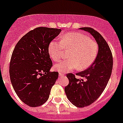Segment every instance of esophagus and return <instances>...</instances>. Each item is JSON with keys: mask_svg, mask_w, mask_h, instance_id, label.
<instances>
[{"mask_svg": "<svg viewBox=\"0 0 123 123\" xmlns=\"http://www.w3.org/2000/svg\"><path fill=\"white\" fill-rule=\"evenodd\" d=\"M59 76L60 77H62V76H64V74H62V73H59Z\"/></svg>", "mask_w": 123, "mask_h": 123, "instance_id": "34e87169", "label": "esophagus"}]
</instances>
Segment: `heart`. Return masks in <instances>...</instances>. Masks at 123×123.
<instances>
[{"mask_svg":"<svg viewBox=\"0 0 123 123\" xmlns=\"http://www.w3.org/2000/svg\"><path fill=\"white\" fill-rule=\"evenodd\" d=\"M64 49L71 50L69 59L55 64L54 69L61 73H68L77 68L82 71L90 67L96 58L98 46L89 36L79 32L67 33L61 42L52 41L48 47L50 57L54 61H58L63 56Z\"/></svg>","mask_w":123,"mask_h":123,"instance_id":"b5f03b06","label":"heart"}]
</instances>
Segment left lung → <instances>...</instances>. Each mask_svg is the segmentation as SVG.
<instances>
[{
	"mask_svg": "<svg viewBox=\"0 0 123 123\" xmlns=\"http://www.w3.org/2000/svg\"><path fill=\"white\" fill-rule=\"evenodd\" d=\"M79 29L91 34L98 45V55L92 64L76 74L81 79L71 73L67 74L69 81L64 89L67 98L74 106L83 108L94 103L105 90L111 77L113 59L108 43L98 32L91 27Z\"/></svg>",
	"mask_w": 123,
	"mask_h": 123,
	"instance_id": "obj_1",
	"label": "left lung"
}]
</instances>
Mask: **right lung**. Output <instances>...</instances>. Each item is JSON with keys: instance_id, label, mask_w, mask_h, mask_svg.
<instances>
[{"instance_id": "right-lung-1", "label": "right lung", "mask_w": 123, "mask_h": 123, "mask_svg": "<svg viewBox=\"0 0 123 123\" xmlns=\"http://www.w3.org/2000/svg\"><path fill=\"white\" fill-rule=\"evenodd\" d=\"M61 32L59 29L41 27L19 40L12 52L9 74L14 91L22 101L37 107L47 101L58 78L52 66L48 47Z\"/></svg>"}]
</instances>
